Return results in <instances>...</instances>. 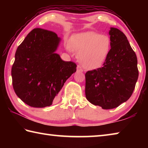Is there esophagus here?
I'll return each instance as SVG.
<instances>
[{"mask_svg": "<svg viewBox=\"0 0 148 148\" xmlns=\"http://www.w3.org/2000/svg\"><path fill=\"white\" fill-rule=\"evenodd\" d=\"M77 72H82L84 71V70H83V69L82 68L81 66H79V65H77Z\"/></svg>", "mask_w": 148, "mask_h": 148, "instance_id": "34e87169", "label": "esophagus"}]
</instances>
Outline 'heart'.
I'll return each instance as SVG.
<instances>
[{"instance_id":"obj_1","label":"heart","mask_w":148,"mask_h":148,"mask_svg":"<svg viewBox=\"0 0 148 148\" xmlns=\"http://www.w3.org/2000/svg\"><path fill=\"white\" fill-rule=\"evenodd\" d=\"M70 46L78 53L77 59L82 66L87 69H95L106 60L111 47V40L107 35L89 31L72 36ZM69 49H71L69 46Z\"/></svg>"}]
</instances>
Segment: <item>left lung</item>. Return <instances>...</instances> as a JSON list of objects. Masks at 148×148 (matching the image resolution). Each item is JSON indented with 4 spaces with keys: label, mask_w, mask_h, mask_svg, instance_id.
I'll use <instances>...</instances> for the list:
<instances>
[{
    "label": "left lung",
    "mask_w": 148,
    "mask_h": 148,
    "mask_svg": "<svg viewBox=\"0 0 148 148\" xmlns=\"http://www.w3.org/2000/svg\"><path fill=\"white\" fill-rule=\"evenodd\" d=\"M109 34L111 49L102 66L86 73V99L105 110L126 102L138 77L137 57L126 36L114 27Z\"/></svg>",
    "instance_id": "obj_1"
}]
</instances>
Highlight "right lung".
<instances>
[{
    "label": "right lung",
    "mask_w": 148,
    "mask_h": 148,
    "mask_svg": "<svg viewBox=\"0 0 148 148\" xmlns=\"http://www.w3.org/2000/svg\"><path fill=\"white\" fill-rule=\"evenodd\" d=\"M61 38L54 32L34 29L19 45L12 68L17 96L30 106L44 108L56 101L77 65L56 53Z\"/></svg>",
    "instance_id": "obj_1"
}]
</instances>
